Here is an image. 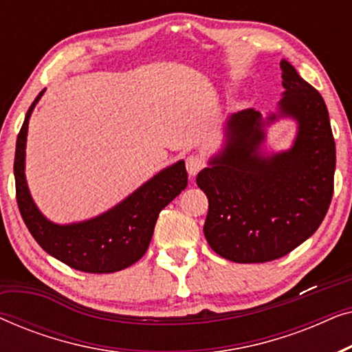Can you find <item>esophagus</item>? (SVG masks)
I'll return each instance as SVG.
<instances>
[{
	"mask_svg": "<svg viewBox=\"0 0 352 352\" xmlns=\"http://www.w3.org/2000/svg\"><path fill=\"white\" fill-rule=\"evenodd\" d=\"M205 160L200 155H189L186 158V168L189 176H195L200 170H204Z\"/></svg>",
	"mask_w": 352,
	"mask_h": 352,
	"instance_id": "34e87169",
	"label": "esophagus"
}]
</instances>
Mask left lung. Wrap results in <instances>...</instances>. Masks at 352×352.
Wrapping results in <instances>:
<instances>
[{"label": "left lung", "mask_w": 352, "mask_h": 352, "mask_svg": "<svg viewBox=\"0 0 352 352\" xmlns=\"http://www.w3.org/2000/svg\"><path fill=\"white\" fill-rule=\"evenodd\" d=\"M277 113L253 109L226 120L224 146L197 176L208 197L204 232L213 252L234 263L285 256L319 229L333 195L335 139L319 91L283 59ZM278 118L297 122L288 151L262 148L265 128Z\"/></svg>", "instance_id": "obj_1"}]
</instances>
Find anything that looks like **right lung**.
Returning <instances> with one entry per match:
<instances>
[{
  "instance_id": "add662e5",
  "label": "right lung",
  "mask_w": 352,
  "mask_h": 352,
  "mask_svg": "<svg viewBox=\"0 0 352 352\" xmlns=\"http://www.w3.org/2000/svg\"><path fill=\"white\" fill-rule=\"evenodd\" d=\"M45 91L36 96L28 109L16 142L14 177L23 223L46 253L76 271L91 274L122 271L144 256L160 211L186 189L184 160L157 173L118 205L96 218L72 224L52 223L38 210L25 179L28 120Z\"/></svg>"
}]
</instances>
